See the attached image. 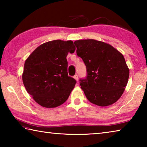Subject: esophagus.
<instances>
[{
	"instance_id": "esophagus-1",
	"label": "esophagus",
	"mask_w": 147,
	"mask_h": 147,
	"mask_svg": "<svg viewBox=\"0 0 147 147\" xmlns=\"http://www.w3.org/2000/svg\"><path fill=\"white\" fill-rule=\"evenodd\" d=\"M73 78L76 80V81H78V75H77V74H75V75L74 76V77Z\"/></svg>"
}]
</instances>
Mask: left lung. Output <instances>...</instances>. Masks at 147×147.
I'll use <instances>...</instances> for the list:
<instances>
[{"mask_svg": "<svg viewBox=\"0 0 147 147\" xmlns=\"http://www.w3.org/2000/svg\"><path fill=\"white\" fill-rule=\"evenodd\" d=\"M76 54L85 63L88 76L80 80L81 89L90 102L108 106L123 94L129 78V69L118 50L96 39L74 42Z\"/></svg>", "mask_w": 147, "mask_h": 147, "instance_id": "left-lung-1", "label": "left lung"}]
</instances>
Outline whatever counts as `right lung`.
<instances>
[{
  "label": "right lung",
  "instance_id": "right-lung-1",
  "mask_svg": "<svg viewBox=\"0 0 147 147\" xmlns=\"http://www.w3.org/2000/svg\"><path fill=\"white\" fill-rule=\"evenodd\" d=\"M75 50L72 41L57 39L41 44L26 59L24 86L40 106L56 108L67 100L76 80L68 76L66 57Z\"/></svg>",
  "mask_w": 147,
  "mask_h": 147
}]
</instances>
